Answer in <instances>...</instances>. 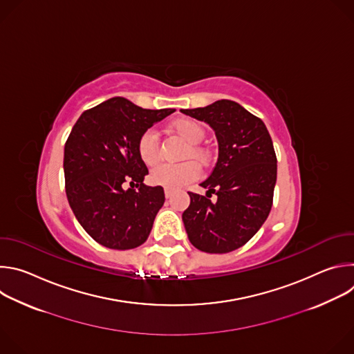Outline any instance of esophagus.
I'll use <instances>...</instances> for the list:
<instances>
[{
  "label": "esophagus",
  "mask_w": 354,
  "mask_h": 354,
  "mask_svg": "<svg viewBox=\"0 0 354 354\" xmlns=\"http://www.w3.org/2000/svg\"><path fill=\"white\" fill-rule=\"evenodd\" d=\"M172 194H174V190L169 189V187H165V196H167V197H171Z\"/></svg>",
  "instance_id": "1"
}]
</instances>
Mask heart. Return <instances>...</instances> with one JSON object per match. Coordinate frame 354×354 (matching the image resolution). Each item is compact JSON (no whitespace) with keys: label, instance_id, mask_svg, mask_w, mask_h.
<instances>
[{"label":"heart","instance_id":"b5f03b06","mask_svg":"<svg viewBox=\"0 0 354 354\" xmlns=\"http://www.w3.org/2000/svg\"><path fill=\"white\" fill-rule=\"evenodd\" d=\"M174 133L182 138L187 145L185 149L183 157L185 158H194L201 164H206L210 158L209 151L198 145L197 142L203 138V127H201L197 122L190 119L178 120L172 124ZM137 153L140 160L147 165L153 167L160 160V141L158 136L153 130H147L141 134L137 142ZM200 175V167L194 161H185L180 164H161L156 167L149 174L151 183L157 186H164L169 189H178L180 186H185L194 179H197Z\"/></svg>","mask_w":354,"mask_h":354}]
</instances>
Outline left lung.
I'll list each match as a JSON object with an SVG mask.
<instances>
[{"mask_svg":"<svg viewBox=\"0 0 354 354\" xmlns=\"http://www.w3.org/2000/svg\"><path fill=\"white\" fill-rule=\"evenodd\" d=\"M180 112L210 124L218 141L217 164L200 183L206 196L187 192L190 205L182 214L187 238L198 250L227 254L254 236L270 213L277 178L272 137L259 118L234 100Z\"/></svg>","mask_w":354,"mask_h":354,"instance_id":"8db88e82","label":"left lung"}]
</instances>
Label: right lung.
<instances>
[{
  "mask_svg": "<svg viewBox=\"0 0 354 354\" xmlns=\"http://www.w3.org/2000/svg\"><path fill=\"white\" fill-rule=\"evenodd\" d=\"M175 109L151 111L116 96L85 111L64 147L66 193L82 228L97 243L126 250L144 243L164 206L162 186L142 183L148 169L137 142ZM124 183L131 187L124 191Z\"/></svg>",
  "mask_w": 354,
  "mask_h": 354,
  "instance_id": "1",
  "label": "right lung"
}]
</instances>
